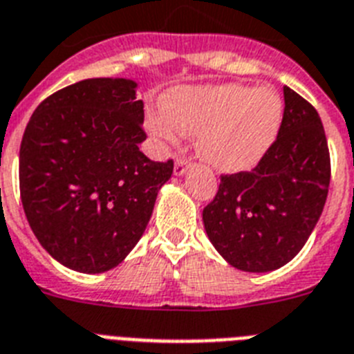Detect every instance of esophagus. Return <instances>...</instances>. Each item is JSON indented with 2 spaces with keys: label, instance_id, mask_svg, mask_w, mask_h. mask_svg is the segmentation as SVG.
I'll return each mask as SVG.
<instances>
[{
  "label": "esophagus",
  "instance_id": "1",
  "mask_svg": "<svg viewBox=\"0 0 354 354\" xmlns=\"http://www.w3.org/2000/svg\"><path fill=\"white\" fill-rule=\"evenodd\" d=\"M189 165H191V163H189V160L178 158L176 162H174V174H176V176H182V174H185L187 169H189Z\"/></svg>",
  "mask_w": 354,
  "mask_h": 354
}]
</instances>
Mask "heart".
I'll return each instance as SVG.
<instances>
[{
	"instance_id": "1",
	"label": "heart",
	"mask_w": 354,
	"mask_h": 354,
	"mask_svg": "<svg viewBox=\"0 0 354 354\" xmlns=\"http://www.w3.org/2000/svg\"><path fill=\"white\" fill-rule=\"evenodd\" d=\"M283 100L273 90L245 84L187 86L163 99V109L147 115L156 138L178 144L183 133L196 135L205 162L225 172L254 167L277 136Z\"/></svg>"
}]
</instances>
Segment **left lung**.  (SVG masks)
I'll return each mask as SVG.
<instances>
[{"instance_id":"obj_1","label":"left lung","mask_w":354,"mask_h":354,"mask_svg":"<svg viewBox=\"0 0 354 354\" xmlns=\"http://www.w3.org/2000/svg\"><path fill=\"white\" fill-rule=\"evenodd\" d=\"M331 160L319 113L284 86L277 138L252 171L221 174L203 209L214 248L234 268L272 272L295 257L328 198Z\"/></svg>"}]
</instances>
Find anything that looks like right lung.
<instances>
[{
  "mask_svg": "<svg viewBox=\"0 0 354 354\" xmlns=\"http://www.w3.org/2000/svg\"><path fill=\"white\" fill-rule=\"evenodd\" d=\"M136 82L86 79L50 95L19 149L21 203L44 250L66 268L102 273L135 248L174 163L153 162Z\"/></svg>",
  "mask_w": 354,
  "mask_h": 354,
  "instance_id": "obj_1",
  "label": "right lung"
}]
</instances>
